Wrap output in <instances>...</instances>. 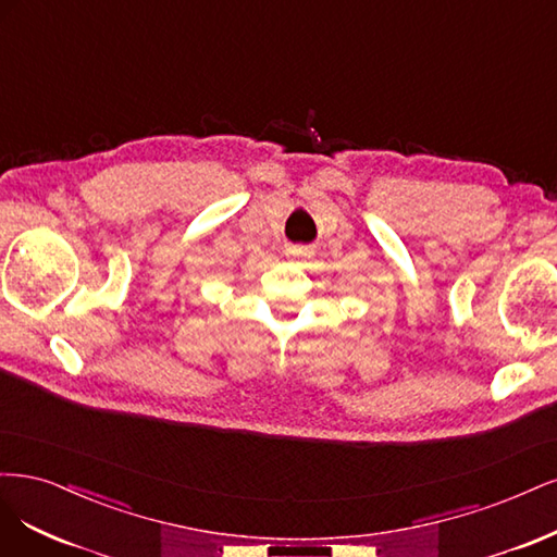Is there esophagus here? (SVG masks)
I'll return each instance as SVG.
<instances>
[{"label": "esophagus", "mask_w": 557, "mask_h": 557, "mask_svg": "<svg viewBox=\"0 0 557 557\" xmlns=\"http://www.w3.org/2000/svg\"><path fill=\"white\" fill-rule=\"evenodd\" d=\"M286 255H292V257H298V255H302V249H296V247H289V249H286Z\"/></svg>", "instance_id": "1"}]
</instances>
